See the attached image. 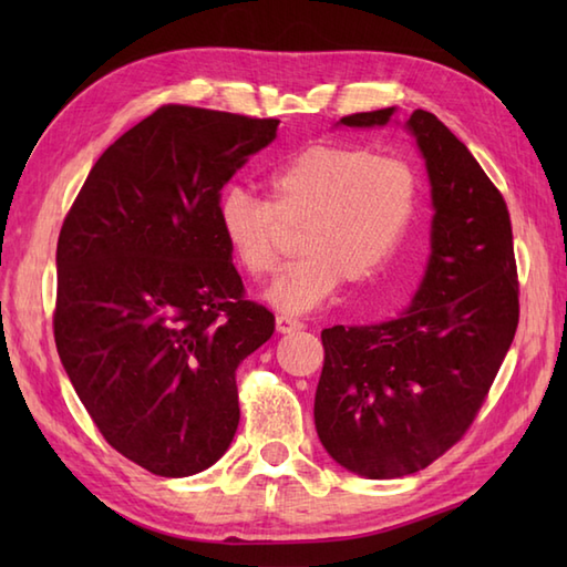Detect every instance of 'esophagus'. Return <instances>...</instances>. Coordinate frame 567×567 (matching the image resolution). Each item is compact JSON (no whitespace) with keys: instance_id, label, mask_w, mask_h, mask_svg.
<instances>
[{"instance_id":"1","label":"esophagus","mask_w":567,"mask_h":567,"mask_svg":"<svg viewBox=\"0 0 567 567\" xmlns=\"http://www.w3.org/2000/svg\"><path fill=\"white\" fill-rule=\"evenodd\" d=\"M275 327H277V331H280V333H292V331L305 329V321H299L295 317H287V315H280V317L275 319Z\"/></svg>"}]
</instances>
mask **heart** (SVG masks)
<instances>
[{"label":"heart","instance_id":"1","mask_svg":"<svg viewBox=\"0 0 567 567\" xmlns=\"http://www.w3.org/2000/svg\"><path fill=\"white\" fill-rule=\"evenodd\" d=\"M270 202L228 187L216 221L238 268L252 280L272 275L299 228L297 250L268 290L282 311H309L339 290L378 277L416 224L424 183L416 167L370 146L323 143L292 155L268 177Z\"/></svg>","mask_w":567,"mask_h":567}]
</instances>
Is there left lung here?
Wrapping results in <instances>:
<instances>
[{
  "mask_svg": "<svg viewBox=\"0 0 567 567\" xmlns=\"http://www.w3.org/2000/svg\"><path fill=\"white\" fill-rule=\"evenodd\" d=\"M394 106L348 114L382 126ZM426 158L431 260L400 319L321 331L317 433L336 463L370 480L419 473L461 441L485 404L519 327L507 202L449 126L406 122Z\"/></svg>",
  "mask_w": 567,
  "mask_h": 567,
  "instance_id": "8db88e82",
  "label": "left lung"
}]
</instances>
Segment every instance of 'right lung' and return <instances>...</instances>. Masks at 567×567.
Returning <instances> with one entry per match:
<instances>
[{"label": "right lung", "instance_id": "1", "mask_svg": "<svg viewBox=\"0 0 567 567\" xmlns=\"http://www.w3.org/2000/svg\"><path fill=\"white\" fill-rule=\"evenodd\" d=\"M277 118L163 104L94 163L58 236V355L104 441L161 477L202 473L238 429L236 370L275 331L216 221Z\"/></svg>", "mask_w": 567, "mask_h": 567}]
</instances>
